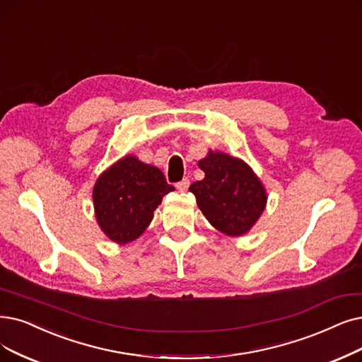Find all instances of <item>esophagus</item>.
<instances>
[{
    "label": "esophagus",
    "mask_w": 362,
    "mask_h": 362,
    "mask_svg": "<svg viewBox=\"0 0 362 362\" xmlns=\"http://www.w3.org/2000/svg\"><path fill=\"white\" fill-rule=\"evenodd\" d=\"M189 185H190V181L187 180V178H184V180H181L180 182H177V189L180 190V192H185L187 189H189Z\"/></svg>",
    "instance_id": "1"
}]
</instances>
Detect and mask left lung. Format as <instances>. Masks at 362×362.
<instances>
[{
  "label": "left lung",
  "instance_id": "left-lung-1",
  "mask_svg": "<svg viewBox=\"0 0 362 362\" xmlns=\"http://www.w3.org/2000/svg\"><path fill=\"white\" fill-rule=\"evenodd\" d=\"M205 178L190 185L206 220L227 236H242L263 214L267 193L254 170L240 158L209 150L199 160Z\"/></svg>",
  "mask_w": 362,
  "mask_h": 362
}]
</instances>
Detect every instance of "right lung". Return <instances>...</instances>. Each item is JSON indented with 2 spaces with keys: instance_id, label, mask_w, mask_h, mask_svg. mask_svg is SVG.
Instances as JSON below:
<instances>
[{
  "instance_id": "right-lung-1",
  "label": "right lung",
  "mask_w": 362,
  "mask_h": 362,
  "mask_svg": "<svg viewBox=\"0 0 362 362\" xmlns=\"http://www.w3.org/2000/svg\"><path fill=\"white\" fill-rule=\"evenodd\" d=\"M175 187L163 172L127 154L100 173L93 187L96 221L115 243L139 238L150 226L156 208Z\"/></svg>"
}]
</instances>
